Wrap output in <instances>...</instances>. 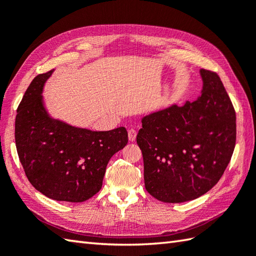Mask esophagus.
<instances>
[{
  "mask_svg": "<svg viewBox=\"0 0 256 256\" xmlns=\"http://www.w3.org/2000/svg\"><path fill=\"white\" fill-rule=\"evenodd\" d=\"M128 140H131V142H133V140H135V138H136V131H135L134 128H130L128 130Z\"/></svg>",
  "mask_w": 256,
  "mask_h": 256,
  "instance_id": "34e87169",
  "label": "esophagus"
}]
</instances>
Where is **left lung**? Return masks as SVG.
I'll return each mask as SVG.
<instances>
[{"mask_svg": "<svg viewBox=\"0 0 256 256\" xmlns=\"http://www.w3.org/2000/svg\"><path fill=\"white\" fill-rule=\"evenodd\" d=\"M201 96L142 118L136 142L148 194L162 202L194 200L219 182L234 150L236 111L218 74L200 69Z\"/></svg>", "mask_w": 256, "mask_h": 256, "instance_id": "left-lung-1", "label": "left lung"}]
</instances>
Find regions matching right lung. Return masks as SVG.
<instances>
[{
  "label": "right lung",
  "mask_w": 256,
  "mask_h": 256,
  "mask_svg": "<svg viewBox=\"0 0 256 256\" xmlns=\"http://www.w3.org/2000/svg\"><path fill=\"white\" fill-rule=\"evenodd\" d=\"M54 70L32 79L18 108L15 143L26 177L57 201L82 202L102 187L111 157L128 144L126 128L91 131L48 114L42 90Z\"/></svg>",
  "instance_id": "add662e5"
}]
</instances>
